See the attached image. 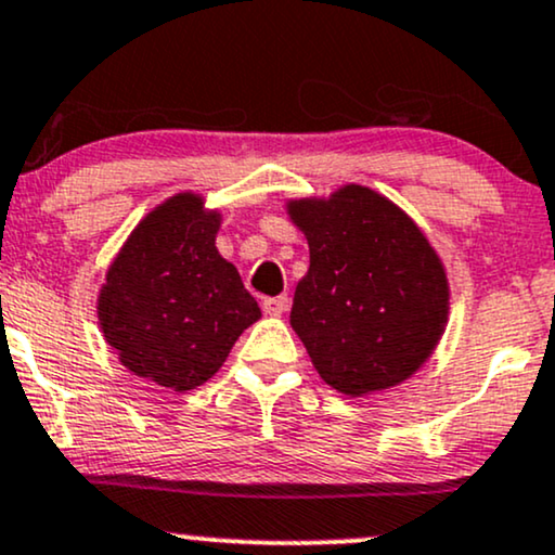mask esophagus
<instances>
[{
	"mask_svg": "<svg viewBox=\"0 0 555 555\" xmlns=\"http://www.w3.org/2000/svg\"><path fill=\"white\" fill-rule=\"evenodd\" d=\"M288 296H275V298H264L262 300V309L264 313H272V317H280V313H285V309H288Z\"/></svg>",
	"mask_w": 555,
	"mask_h": 555,
	"instance_id": "obj_1",
	"label": "esophagus"
}]
</instances>
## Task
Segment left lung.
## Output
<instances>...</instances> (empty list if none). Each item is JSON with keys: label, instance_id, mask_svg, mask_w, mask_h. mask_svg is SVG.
<instances>
[{"label": "left lung", "instance_id": "1", "mask_svg": "<svg viewBox=\"0 0 555 555\" xmlns=\"http://www.w3.org/2000/svg\"><path fill=\"white\" fill-rule=\"evenodd\" d=\"M311 264L291 324L313 367L347 396L406 380L448 321V280L412 218L360 184L288 205Z\"/></svg>", "mask_w": 555, "mask_h": 555}]
</instances>
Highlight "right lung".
<instances>
[{"label":"right lung","mask_w":555,"mask_h":555,"mask_svg":"<svg viewBox=\"0 0 555 555\" xmlns=\"http://www.w3.org/2000/svg\"><path fill=\"white\" fill-rule=\"evenodd\" d=\"M221 216L175 195L122 244L100 293V324L128 371L175 391L203 386L262 317L236 267L218 255Z\"/></svg>","instance_id":"add662e5"}]
</instances>
